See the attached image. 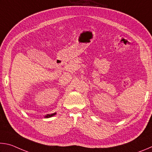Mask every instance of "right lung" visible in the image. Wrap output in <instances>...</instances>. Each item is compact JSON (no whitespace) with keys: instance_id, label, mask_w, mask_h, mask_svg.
I'll return each mask as SVG.
<instances>
[{"instance_id":"right-lung-1","label":"right lung","mask_w":152,"mask_h":152,"mask_svg":"<svg viewBox=\"0 0 152 152\" xmlns=\"http://www.w3.org/2000/svg\"><path fill=\"white\" fill-rule=\"evenodd\" d=\"M56 114V113H52V114H48V115H45V118H49V117H51L53 116V115H55Z\"/></svg>"}]
</instances>
